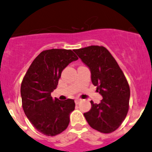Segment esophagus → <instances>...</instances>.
<instances>
[{
	"label": "esophagus",
	"instance_id": "esophagus-1",
	"mask_svg": "<svg viewBox=\"0 0 152 152\" xmlns=\"http://www.w3.org/2000/svg\"><path fill=\"white\" fill-rule=\"evenodd\" d=\"M80 101H81L80 99H75V103H76V104H79Z\"/></svg>",
	"mask_w": 152,
	"mask_h": 152
}]
</instances>
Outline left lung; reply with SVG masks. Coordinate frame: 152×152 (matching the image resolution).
Masks as SVG:
<instances>
[{
	"label": "left lung",
	"mask_w": 152,
	"mask_h": 152,
	"mask_svg": "<svg viewBox=\"0 0 152 152\" xmlns=\"http://www.w3.org/2000/svg\"><path fill=\"white\" fill-rule=\"evenodd\" d=\"M89 68L91 82L102 99L96 104L91 100V108L84 113L91 128L102 133L118 129L129 110L130 88L118 64L104 47L90 46L73 50Z\"/></svg>",
	"instance_id": "left-lung-1"
}]
</instances>
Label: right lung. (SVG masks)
Returning <instances> with one entry per match:
<instances>
[{
	"label": "right lung",
	"mask_w": 152,
	"mask_h": 152,
	"mask_svg": "<svg viewBox=\"0 0 152 152\" xmlns=\"http://www.w3.org/2000/svg\"><path fill=\"white\" fill-rule=\"evenodd\" d=\"M78 57L71 50L51 49L34 59L20 86L22 106L31 124L43 134L56 136L65 130L74 100L53 99L62 70Z\"/></svg>",
	"instance_id": "1"
}]
</instances>
